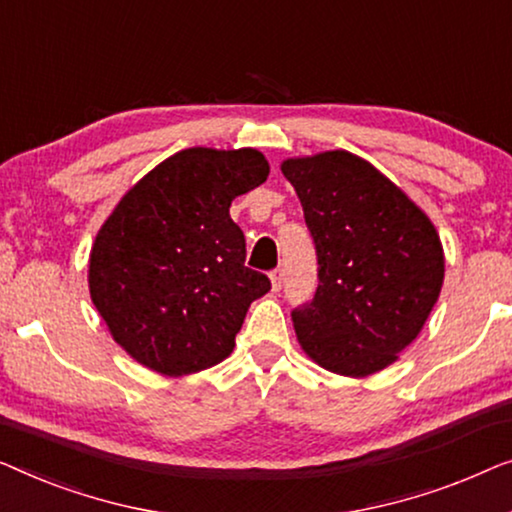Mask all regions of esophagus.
<instances>
[{
	"label": "esophagus",
	"instance_id": "obj_1",
	"mask_svg": "<svg viewBox=\"0 0 512 512\" xmlns=\"http://www.w3.org/2000/svg\"><path fill=\"white\" fill-rule=\"evenodd\" d=\"M269 276H271V290L278 292L280 287H283V276H285L283 269H273Z\"/></svg>",
	"mask_w": 512,
	"mask_h": 512
}]
</instances>
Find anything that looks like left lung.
Returning a JSON list of instances; mask_svg holds the SVG:
<instances>
[{"instance_id":"obj_1","label":"left lung","mask_w":512,"mask_h":512,"mask_svg":"<svg viewBox=\"0 0 512 512\" xmlns=\"http://www.w3.org/2000/svg\"><path fill=\"white\" fill-rule=\"evenodd\" d=\"M318 255V290L292 311L308 355L364 378L415 341L443 285L434 225L397 185L345 150L285 160Z\"/></svg>"}]
</instances>
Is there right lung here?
<instances>
[{
    "instance_id": "1",
    "label": "right lung",
    "mask_w": 512,
    "mask_h": 512,
    "mask_svg": "<svg viewBox=\"0 0 512 512\" xmlns=\"http://www.w3.org/2000/svg\"><path fill=\"white\" fill-rule=\"evenodd\" d=\"M266 176L269 162L253 148H187L115 206L90 253V297L136 362L185 376L234 350L248 306L271 280L246 266V236L229 206Z\"/></svg>"
}]
</instances>
